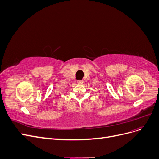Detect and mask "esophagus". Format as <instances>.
Segmentation results:
<instances>
[{"label": "esophagus", "mask_w": 159, "mask_h": 159, "mask_svg": "<svg viewBox=\"0 0 159 159\" xmlns=\"http://www.w3.org/2000/svg\"><path fill=\"white\" fill-rule=\"evenodd\" d=\"M83 83H84L83 80H78V84H82Z\"/></svg>", "instance_id": "34e87169"}]
</instances>
